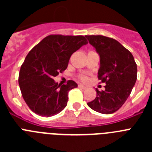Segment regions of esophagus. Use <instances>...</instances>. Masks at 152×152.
Returning <instances> with one entry per match:
<instances>
[{
    "instance_id": "esophagus-1",
    "label": "esophagus",
    "mask_w": 152,
    "mask_h": 152,
    "mask_svg": "<svg viewBox=\"0 0 152 152\" xmlns=\"http://www.w3.org/2000/svg\"><path fill=\"white\" fill-rule=\"evenodd\" d=\"M78 88H81V89H85L86 87H84V86L81 85V84H78Z\"/></svg>"
}]
</instances>
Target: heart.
Here are the masks:
<instances>
[{
  "instance_id": "obj_1",
  "label": "heart",
  "mask_w": 152,
  "mask_h": 152,
  "mask_svg": "<svg viewBox=\"0 0 152 152\" xmlns=\"http://www.w3.org/2000/svg\"><path fill=\"white\" fill-rule=\"evenodd\" d=\"M78 78L80 79V80H81V81H83V82H86V81L88 80V77H86L85 75H79Z\"/></svg>"
}]
</instances>
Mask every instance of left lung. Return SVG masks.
I'll use <instances>...</instances> for the list:
<instances>
[{"label": "left lung", "instance_id": "left-lung-1", "mask_svg": "<svg viewBox=\"0 0 152 152\" xmlns=\"http://www.w3.org/2000/svg\"><path fill=\"white\" fill-rule=\"evenodd\" d=\"M85 36L100 55L97 77L106 84L105 90L96 89V98L88 105L100 113H113L131 94L137 79V64L131 52L116 39L100 35Z\"/></svg>", "mask_w": 152, "mask_h": 152}]
</instances>
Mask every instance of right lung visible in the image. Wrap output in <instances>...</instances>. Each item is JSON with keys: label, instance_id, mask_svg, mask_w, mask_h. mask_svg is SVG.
Instances as JSON below:
<instances>
[{"label": "right lung", "instance_id": "obj_1", "mask_svg": "<svg viewBox=\"0 0 152 152\" xmlns=\"http://www.w3.org/2000/svg\"><path fill=\"white\" fill-rule=\"evenodd\" d=\"M88 44L83 36L49 35L29 51L22 64L18 82L23 98L35 113L52 116L66 107L74 80L58 85L53 77L68 67L70 57Z\"/></svg>", "mask_w": 152, "mask_h": 152}]
</instances>
